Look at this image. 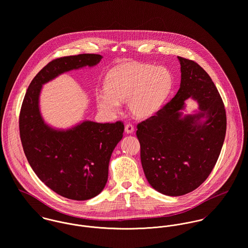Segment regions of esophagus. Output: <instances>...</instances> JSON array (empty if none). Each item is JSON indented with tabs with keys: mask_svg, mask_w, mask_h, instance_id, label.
Wrapping results in <instances>:
<instances>
[{
	"mask_svg": "<svg viewBox=\"0 0 248 248\" xmlns=\"http://www.w3.org/2000/svg\"><path fill=\"white\" fill-rule=\"evenodd\" d=\"M124 130H125V132L127 133V134H130V133H132L133 131H134V126L132 125V124H125V127H124Z\"/></svg>",
	"mask_w": 248,
	"mask_h": 248,
	"instance_id": "esophagus-1",
	"label": "esophagus"
}]
</instances>
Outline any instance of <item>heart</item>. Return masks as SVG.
Listing matches in <instances>:
<instances>
[{
	"mask_svg": "<svg viewBox=\"0 0 248 248\" xmlns=\"http://www.w3.org/2000/svg\"><path fill=\"white\" fill-rule=\"evenodd\" d=\"M173 86L171 72L164 66L127 62L111 69L106 88L96 92L99 108L116 114L122 103L128 102L129 110L139 118H146L159 110Z\"/></svg>",
	"mask_w": 248,
	"mask_h": 248,
	"instance_id": "heart-1",
	"label": "heart"
}]
</instances>
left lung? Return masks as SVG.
<instances>
[{"label":"left lung","mask_w":248,"mask_h":248,"mask_svg":"<svg viewBox=\"0 0 248 248\" xmlns=\"http://www.w3.org/2000/svg\"><path fill=\"white\" fill-rule=\"evenodd\" d=\"M182 79L177 94L153 116L137 124L140 161L151 186L168 196L198 188L220 156L226 132V113L220 93L196 62L178 56ZM191 96L201 112L180 119L184 101ZM207 121H197L202 116Z\"/></svg>","instance_id":"8db88e82"}]
</instances>
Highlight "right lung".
I'll return each mask as SVG.
<instances>
[{
	"label": "right lung",
	"instance_id": "add662e5",
	"mask_svg": "<svg viewBox=\"0 0 248 248\" xmlns=\"http://www.w3.org/2000/svg\"><path fill=\"white\" fill-rule=\"evenodd\" d=\"M102 58L80 54L52 60L29 84L20 111V138L29 165L46 186L70 200L84 201L102 192L111 154L123 138L124 125L122 121H86L66 131L54 130L41 117L39 95L42 85L59 74L93 66Z\"/></svg>",
	"mask_w": 248,
	"mask_h": 248
}]
</instances>
